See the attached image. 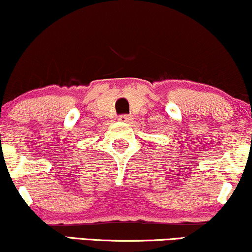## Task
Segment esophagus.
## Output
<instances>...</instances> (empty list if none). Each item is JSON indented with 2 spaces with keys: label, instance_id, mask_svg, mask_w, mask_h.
Here are the masks:
<instances>
[{
  "label": "esophagus",
  "instance_id": "34e87169",
  "mask_svg": "<svg viewBox=\"0 0 252 252\" xmlns=\"http://www.w3.org/2000/svg\"><path fill=\"white\" fill-rule=\"evenodd\" d=\"M118 119H119V121H121V123H131V121L133 120V117L128 114H123V115H120Z\"/></svg>",
  "mask_w": 252,
  "mask_h": 252
}]
</instances>
